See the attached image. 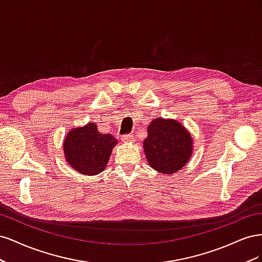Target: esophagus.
Returning a JSON list of instances; mask_svg holds the SVG:
<instances>
[{
  "label": "esophagus",
  "instance_id": "1",
  "mask_svg": "<svg viewBox=\"0 0 262 262\" xmlns=\"http://www.w3.org/2000/svg\"><path fill=\"white\" fill-rule=\"evenodd\" d=\"M121 141L124 143H132V142H134V138L133 136H122Z\"/></svg>",
  "mask_w": 262,
  "mask_h": 262
}]
</instances>
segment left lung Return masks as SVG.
<instances>
[{
	"instance_id": "obj_1",
	"label": "left lung",
	"mask_w": 262,
	"mask_h": 262,
	"mask_svg": "<svg viewBox=\"0 0 262 262\" xmlns=\"http://www.w3.org/2000/svg\"><path fill=\"white\" fill-rule=\"evenodd\" d=\"M193 141L189 131L177 120L156 118L147 128L143 142L150 167L165 175L180 170L192 154Z\"/></svg>"
}]
</instances>
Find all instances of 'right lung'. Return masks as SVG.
Listing matches in <instances>:
<instances>
[{
    "instance_id": "1",
    "label": "right lung",
    "mask_w": 262,
    "mask_h": 262,
    "mask_svg": "<svg viewBox=\"0 0 262 262\" xmlns=\"http://www.w3.org/2000/svg\"><path fill=\"white\" fill-rule=\"evenodd\" d=\"M118 141L112 134H101L94 122L71 129L63 143L66 160L80 173L95 176L107 167Z\"/></svg>"
}]
</instances>
